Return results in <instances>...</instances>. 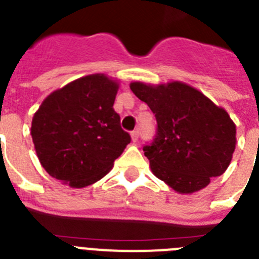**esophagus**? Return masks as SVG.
Listing matches in <instances>:
<instances>
[{"label": "esophagus", "mask_w": 259, "mask_h": 259, "mask_svg": "<svg viewBox=\"0 0 259 259\" xmlns=\"http://www.w3.org/2000/svg\"><path fill=\"white\" fill-rule=\"evenodd\" d=\"M131 139L134 143H136L137 140H139V131H132L131 132Z\"/></svg>", "instance_id": "34e87169"}]
</instances>
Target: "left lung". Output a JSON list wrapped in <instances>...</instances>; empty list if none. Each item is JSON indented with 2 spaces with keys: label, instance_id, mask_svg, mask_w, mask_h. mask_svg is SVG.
I'll return each mask as SVG.
<instances>
[{
  "label": "left lung",
  "instance_id": "obj_1",
  "mask_svg": "<svg viewBox=\"0 0 259 259\" xmlns=\"http://www.w3.org/2000/svg\"><path fill=\"white\" fill-rule=\"evenodd\" d=\"M130 88L155 114L157 136L144 152L158 179L178 193L192 194L227 170L236 124L223 107L183 81H132Z\"/></svg>",
  "mask_w": 259,
  "mask_h": 259
}]
</instances>
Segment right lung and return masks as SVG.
Listing matches in <instances>:
<instances>
[{"mask_svg": "<svg viewBox=\"0 0 259 259\" xmlns=\"http://www.w3.org/2000/svg\"><path fill=\"white\" fill-rule=\"evenodd\" d=\"M119 81L92 74L45 98L32 118L31 136L41 166L71 188L102 179L131 137L113 105Z\"/></svg>", "mask_w": 259, "mask_h": 259, "instance_id": "obj_1", "label": "right lung"}]
</instances>
